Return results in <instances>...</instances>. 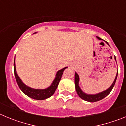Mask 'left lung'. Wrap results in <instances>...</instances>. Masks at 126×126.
Returning <instances> with one entry per match:
<instances>
[{
    "mask_svg": "<svg viewBox=\"0 0 126 126\" xmlns=\"http://www.w3.org/2000/svg\"><path fill=\"white\" fill-rule=\"evenodd\" d=\"M96 38H97L98 40H102L100 38L98 37V36H96ZM106 43L107 45H109V43H108L107 42H106ZM114 59H115V61H116V58H115V57H114ZM117 74H118V71H117V73L116 74V76H115V79H114L113 82L112 83V85H111L109 88L104 90V91H103V92H100V93H95V94H88V93H85V92H83V90H81V88H80L79 85V79H80L79 76L78 74H77V73H76L75 72V74H74V83H75V88H76V90L77 93H78V96H79L81 99H83V100H84L85 101H87V102H96L99 100H102L103 98H104L105 97H106L108 94L110 93L112 88H113L114 85H115V81H116V79H117Z\"/></svg>",
    "mask_w": 126,
    "mask_h": 126,
    "instance_id": "left-lung-1",
    "label": "left lung"
}]
</instances>
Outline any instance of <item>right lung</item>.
Returning <instances> with one entry per match:
<instances>
[{
    "instance_id": "add662e5",
    "label": "right lung",
    "mask_w": 126,
    "mask_h": 126,
    "mask_svg": "<svg viewBox=\"0 0 126 126\" xmlns=\"http://www.w3.org/2000/svg\"><path fill=\"white\" fill-rule=\"evenodd\" d=\"M66 68H67V67H64V68L62 69L61 70L57 72L56 74H55V77L53 81H52V84L48 86V87L46 88L45 89H35L31 88L28 86L26 85L21 79L20 78L19 76H18L16 71V64H15V59H14V75H15L16 80L17 81V83L18 84L19 87L21 89L22 92L27 95L28 97L34 99V100H45L47 98H48L50 96H52L53 94V93H55V90H56L58 86V84L59 83L61 79L62 78V76L63 73H64V70Z\"/></svg>"
}]
</instances>
